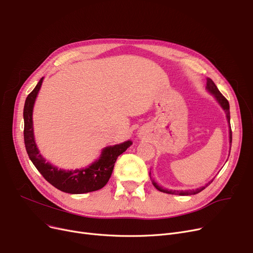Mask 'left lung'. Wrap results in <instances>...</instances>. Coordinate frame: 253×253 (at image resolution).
<instances>
[{"label": "left lung", "mask_w": 253, "mask_h": 253, "mask_svg": "<svg viewBox=\"0 0 253 253\" xmlns=\"http://www.w3.org/2000/svg\"><path fill=\"white\" fill-rule=\"evenodd\" d=\"M206 89L211 93L212 95H214V97L216 98L217 102L220 104L221 108L223 109V111L225 112V115H227V120L229 122V133H230V145H232V129H231V124H230V104H229V101L227 100V98H225L221 93L219 92V90L217 89L216 85L214 84V82L212 81L211 79H207V83H206ZM150 176H151V172H150ZM152 179V178H151ZM154 187L159 190L160 192H163V193H166V194H172V195H179V196H188V195H195V194H198L200 193L201 191H203L208 184H210L212 182L209 181L205 187H202V188H199V189H196V190H189V191H172V190H166V189H163L161 188L160 185L157 184V182H155V180H152Z\"/></svg>", "instance_id": "obj_1"}]
</instances>
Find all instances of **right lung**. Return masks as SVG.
<instances>
[{
	"label": "right lung",
	"mask_w": 253,
	"mask_h": 253,
	"mask_svg": "<svg viewBox=\"0 0 253 253\" xmlns=\"http://www.w3.org/2000/svg\"><path fill=\"white\" fill-rule=\"evenodd\" d=\"M43 79L44 78L40 80L35 89L26 97L23 109L24 144L31 161L43 177L61 192L69 194H84L100 190L108 183L117 158L130 147L132 141L127 140L123 143L104 148L98 160L93 162L87 168L63 170L46 162L45 158L40 154L37 148L33 127L34 104L39 90L42 86Z\"/></svg>",
	"instance_id": "1"
}]
</instances>
